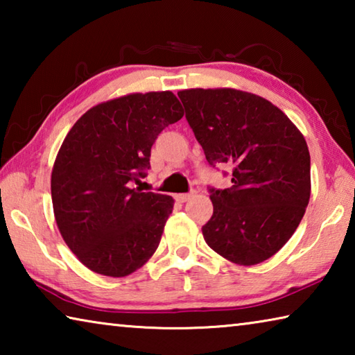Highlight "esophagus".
Masks as SVG:
<instances>
[{"label":"esophagus","instance_id":"1","mask_svg":"<svg viewBox=\"0 0 355 355\" xmlns=\"http://www.w3.org/2000/svg\"><path fill=\"white\" fill-rule=\"evenodd\" d=\"M192 194H194V192H186V194H175V200L180 202V203H183L186 200H189Z\"/></svg>","mask_w":355,"mask_h":355}]
</instances>
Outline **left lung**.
I'll return each instance as SVG.
<instances>
[{"instance_id": "obj_1", "label": "left lung", "mask_w": 355, "mask_h": 355, "mask_svg": "<svg viewBox=\"0 0 355 355\" xmlns=\"http://www.w3.org/2000/svg\"><path fill=\"white\" fill-rule=\"evenodd\" d=\"M178 97L208 164L232 167L230 188L208 186L214 209L203 238L236 264L268 260L293 236L309 205L307 142L277 106L258 95L189 89Z\"/></svg>"}]
</instances>
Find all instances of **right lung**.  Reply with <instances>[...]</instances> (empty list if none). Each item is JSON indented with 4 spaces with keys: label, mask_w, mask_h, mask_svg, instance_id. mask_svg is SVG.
I'll list each match as a JSON object with an SVG mask.
<instances>
[{
    "label": "right lung",
    "mask_w": 355,
    "mask_h": 355,
    "mask_svg": "<svg viewBox=\"0 0 355 355\" xmlns=\"http://www.w3.org/2000/svg\"><path fill=\"white\" fill-rule=\"evenodd\" d=\"M183 117L172 92L131 94L94 106L65 136L51 200L65 244L91 271L125 277L158 249L171 196L135 188L156 137Z\"/></svg>",
    "instance_id": "add662e5"
}]
</instances>
